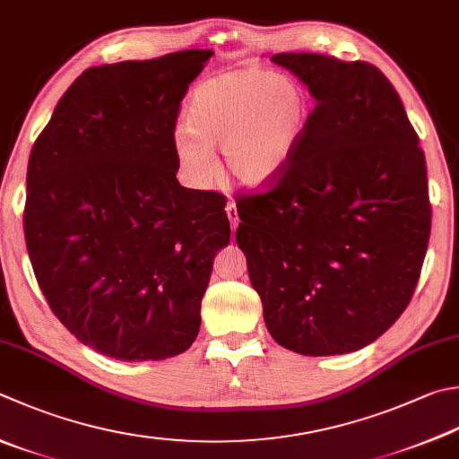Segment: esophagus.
I'll list each match as a JSON object with an SVG mask.
<instances>
[{
	"label": "esophagus",
	"mask_w": 459,
	"mask_h": 459,
	"mask_svg": "<svg viewBox=\"0 0 459 459\" xmlns=\"http://www.w3.org/2000/svg\"><path fill=\"white\" fill-rule=\"evenodd\" d=\"M226 213H228V218H230V223H231V230L236 231V228H238V223H239V215H238V207H236V204L233 202H230L228 205H226Z\"/></svg>",
	"instance_id": "obj_1"
}]
</instances>
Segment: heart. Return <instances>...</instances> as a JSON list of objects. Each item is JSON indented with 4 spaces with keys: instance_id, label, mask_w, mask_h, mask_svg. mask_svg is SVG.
Masks as SVG:
<instances>
[{
    "instance_id": "obj_1",
    "label": "heart",
    "mask_w": 459,
    "mask_h": 459,
    "mask_svg": "<svg viewBox=\"0 0 459 459\" xmlns=\"http://www.w3.org/2000/svg\"><path fill=\"white\" fill-rule=\"evenodd\" d=\"M309 98L296 77L241 67L207 77L189 93L176 155L195 186L213 176V150L223 169L249 187L278 179L304 135Z\"/></svg>"
}]
</instances>
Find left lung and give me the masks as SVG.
Masks as SVG:
<instances>
[{
  "label": "left lung",
  "instance_id": "obj_1",
  "mask_svg": "<svg viewBox=\"0 0 459 459\" xmlns=\"http://www.w3.org/2000/svg\"><path fill=\"white\" fill-rule=\"evenodd\" d=\"M316 98L283 174L236 197L267 332L301 356L366 348L416 290L431 230L426 155L368 62L275 54Z\"/></svg>",
  "mask_w": 459,
  "mask_h": 459
}]
</instances>
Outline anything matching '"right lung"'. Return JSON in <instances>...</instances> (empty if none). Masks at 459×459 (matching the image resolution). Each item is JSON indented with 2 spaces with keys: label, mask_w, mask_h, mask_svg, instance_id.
<instances>
[{
  "label": "right lung",
  "mask_w": 459,
  "mask_h": 459,
  "mask_svg": "<svg viewBox=\"0 0 459 459\" xmlns=\"http://www.w3.org/2000/svg\"><path fill=\"white\" fill-rule=\"evenodd\" d=\"M210 49L85 69L33 143L23 210L33 273L83 345L122 361L184 353L200 332L226 195L179 186L181 100Z\"/></svg>",
  "instance_id": "1"
}]
</instances>
